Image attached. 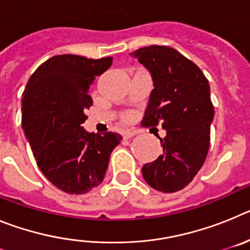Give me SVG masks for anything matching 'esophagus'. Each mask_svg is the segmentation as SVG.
I'll list each match as a JSON object with an SVG mask.
<instances>
[{"label": "esophagus", "instance_id": "obj_1", "mask_svg": "<svg viewBox=\"0 0 250 250\" xmlns=\"http://www.w3.org/2000/svg\"><path fill=\"white\" fill-rule=\"evenodd\" d=\"M136 132L135 131H124L123 132V138L124 139H130L132 136H135Z\"/></svg>", "mask_w": 250, "mask_h": 250}]
</instances>
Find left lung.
<instances>
[{
	"label": "left lung",
	"mask_w": 250,
	"mask_h": 250,
	"mask_svg": "<svg viewBox=\"0 0 250 250\" xmlns=\"http://www.w3.org/2000/svg\"><path fill=\"white\" fill-rule=\"evenodd\" d=\"M151 74L154 90L141 125L167 130L163 152L143 167L145 182L155 190L175 193L194 179L210 145L214 106L207 77L175 48L152 45L131 52Z\"/></svg>",
	"instance_id": "1"
}]
</instances>
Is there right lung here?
<instances>
[{"label":"right lung","instance_id":"add662e5","mask_svg":"<svg viewBox=\"0 0 250 250\" xmlns=\"http://www.w3.org/2000/svg\"><path fill=\"white\" fill-rule=\"evenodd\" d=\"M112 57L57 55L31 75L22 94V129L43 175L67 194H85L103 183L110 154L123 136L87 132L89 90Z\"/></svg>","mask_w":250,"mask_h":250}]
</instances>
